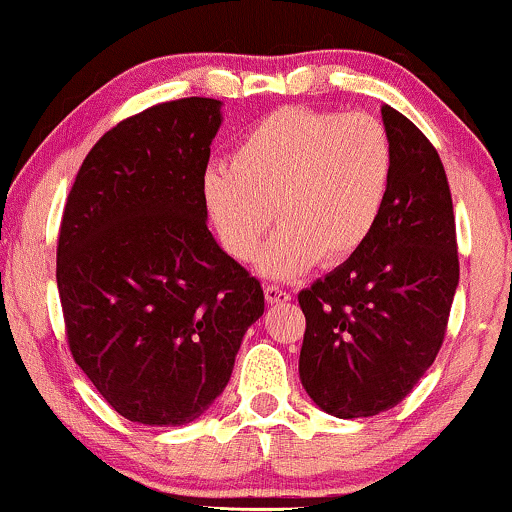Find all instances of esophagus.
Wrapping results in <instances>:
<instances>
[{"instance_id": "1", "label": "esophagus", "mask_w": 512, "mask_h": 512, "mask_svg": "<svg viewBox=\"0 0 512 512\" xmlns=\"http://www.w3.org/2000/svg\"><path fill=\"white\" fill-rule=\"evenodd\" d=\"M264 298H267L269 303H289L291 293L279 289V286H267V289H264Z\"/></svg>"}]
</instances>
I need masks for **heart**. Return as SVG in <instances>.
I'll list each match as a JSON object with an SVG mask.
<instances>
[{"label":"heart","instance_id":"obj_1","mask_svg":"<svg viewBox=\"0 0 512 512\" xmlns=\"http://www.w3.org/2000/svg\"><path fill=\"white\" fill-rule=\"evenodd\" d=\"M395 170L390 134L366 113L279 108L243 134L231 166L204 170L202 195L216 236L238 262L289 281L317 262L354 257L383 216Z\"/></svg>","mask_w":512,"mask_h":512}]
</instances>
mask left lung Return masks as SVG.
<instances>
[{"mask_svg": "<svg viewBox=\"0 0 512 512\" xmlns=\"http://www.w3.org/2000/svg\"><path fill=\"white\" fill-rule=\"evenodd\" d=\"M395 170L368 243L298 293L305 334L298 373L339 419L392 409L436 361L460 281L455 214L438 151L383 105Z\"/></svg>", "mask_w": 512, "mask_h": 512, "instance_id": "obj_1", "label": "left lung"}]
</instances>
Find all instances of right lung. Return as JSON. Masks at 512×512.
<instances>
[{
  "mask_svg": "<svg viewBox=\"0 0 512 512\" xmlns=\"http://www.w3.org/2000/svg\"><path fill=\"white\" fill-rule=\"evenodd\" d=\"M221 101L180 98L127 117L88 151L57 240L74 361L129 421L182 426L211 407L260 281L207 228L202 178Z\"/></svg>",
  "mask_w": 512,
  "mask_h": 512,
  "instance_id": "right-lung-1",
  "label": "right lung"
}]
</instances>
